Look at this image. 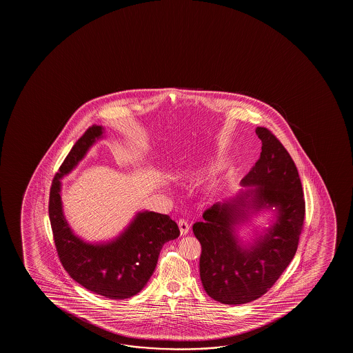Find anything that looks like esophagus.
I'll return each mask as SVG.
<instances>
[{
  "mask_svg": "<svg viewBox=\"0 0 353 353\" xmlns=\"http://www.w3.org/2000/svg\"><path fill=\"white\" fill-rule=\"evenodd\" d=\"M179 232L181 235H187L189 232V224L185 219H179Z\"/></svg>",
  "mask_w": 353,
  "mask_h": 353,
  "instance_id": "1",
  "label": "esophagus"
}]
</instances>
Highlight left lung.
<instances>
[{
  "label": "left lung",
  "mask_w": 353,
  "mask_h": 353,
  "mask_svg": "<svg viewBox=\"0 0 353 353\" xmlns=\"http://www.w3.org/2000/svg\"><path fill=\"white\" fill-rule=\"evenodd\" d=\"M256 134L261 141V157L242 179L246 189L214 203L203 212V222L193 225L201 243L203 290L222 304H246L265 294L294 258L304 227V193L294 161L270 130L258 126ZM272 207L276 222L243 245L236 225L253 212Z\"/></svg>",
  "instance_id": "1"
}]
</instances>
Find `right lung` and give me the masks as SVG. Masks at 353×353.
Masks as SVG:
<instances>
[{"instance_id": "add662e5", "label": "right lung", "mask_w": 353, "mask_h": 353, "mask_svg": "<svg viewBox=\"0 0 353 353\" xmlns=\"http://www.w3.org/2000/svg\"><path fill=\"white\" fill-rule=\"evenodd\" d=\"M101 137L103 128L90 126L63 160L52 182L49 219L59 258L68 275L92 293L108 299H126L147 285L165 242L177 239L179 229L168 214L143 211L110 242L89 243L73 234L63 216L60 179L77 166Z\"/></svg>"}]
</instances>
